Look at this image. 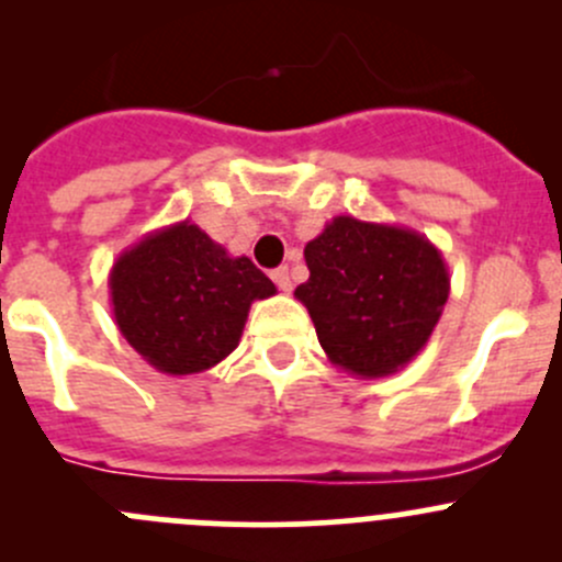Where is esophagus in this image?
Here are the masks:
<instances>
[{"label":"esophagus","instance_id":"34e87169","mask_svg":"<svg viewBox=\"0 0 562 562\" xmlns=\"http://www.w3.org/2000/svg\"><path fill=\"white\" fill-rule=\"evenodd\" d=\"M271 280H274V285L280 288V291L291 293L293 282H291V274H288V266H280V269H274V271H271Z\"/></svg>","mask_w":562,"mask_h":562}]
</instances>
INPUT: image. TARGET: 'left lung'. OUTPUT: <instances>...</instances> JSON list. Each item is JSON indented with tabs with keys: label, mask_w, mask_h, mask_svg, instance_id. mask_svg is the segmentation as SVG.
I'll use <instances>...</instances> for the list:
<instances>
[{
	"label": "left lung",
	"mask_w": 562,
	"mask_h": 562,
	"mask_svg": "<svg viewBox=\"0 0 562 562\" xmlns=\"http://www.w3.org/2000/svg\"><path fill=\"white\" fill-rule=\"evenodd\" d=\"M310 280L293 296L337 370L389 378L432 337L451 277L440 249L402 225L339 214L304 247Z\"/></svg>",
	"instance_id": "8db88e82"
}]
</instances>
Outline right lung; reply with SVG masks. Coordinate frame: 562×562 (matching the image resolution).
I'll list each match as a JSON object with an SVG mask.
<instances>
[{"label":"right lung","mask_w":562,"mask_h":562,"mask_svg":"<svg viewBox=\"0 0 562 562\" xmlns=\"http://www.w3.org/2000/svg\"><path fill=\"white\" fill-rule=\"evenodd\" d=\"M122 337L166 375H198L239 345L252 302L277 288L247 255L209 239L195 223L166 225L127 247L108 274Z\"/></svg>","instance_id":"1"}]
</instances>
